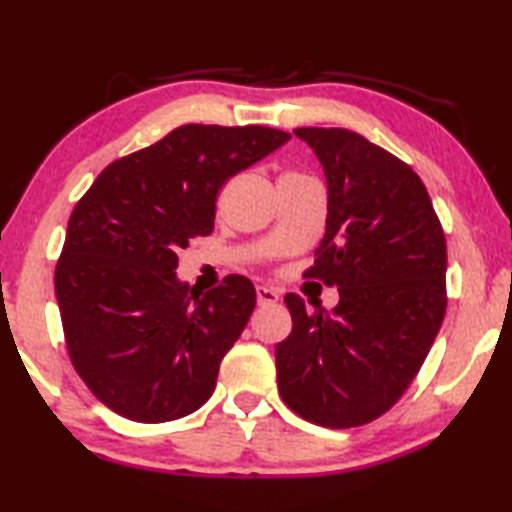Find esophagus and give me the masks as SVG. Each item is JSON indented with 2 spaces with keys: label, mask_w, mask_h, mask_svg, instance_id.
<instances>
[{
  "label": "esophagus",
  "mask_w": 512,
  "mask_h": 512,
  "mask_svg": "<svg viewBox=\"0 0 512 512\" xmlns=\"http://www.w3.org/2000/svg\"><path fill=\"white\" fill-rule=\"evenodd\" d=\"M278 301V292L271 290V287L266 285H257V304L259 306H271Z\"/></svg>",
  "instance_id": "34e87169"
}]
</instances>
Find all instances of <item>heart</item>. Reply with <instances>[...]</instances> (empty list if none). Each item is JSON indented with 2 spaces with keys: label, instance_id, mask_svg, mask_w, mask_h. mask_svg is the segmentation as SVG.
Segmentation results:
<instances>
[{
  "label": "heart",
  "instance_id": "heart-1",
  "mask_svg": "<svg viewBox=\"0 0 512 512\" xmlns=\"http://www.w3.org/2000/svg\"><path fill=\"white\" fill-rule=\"evenodd\" d=\"M290 174H294V171H290ZM285 176H287V174H285Z\"/></svg>",
  "mask_w": 512,
  "mask_h": 512
}]
</instances>
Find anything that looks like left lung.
Segmentation results:
<instances>
[{"label":"left lung","mask_w":512,"mask_h":512,"mask_svg":"<svg viewBox=\"0 0 512 512\" xmlns=\"http://www.w3.org/2000/svg\"><path fill=\"white\" fill-rule=\"evenodd\" d=\"M327 176V232L308 278L338 287L331 313L287 294L276 345L287 408L329 429L387 413L427 359L448 306L445 234L420 176L362 134L299 127Z\"/></svg>","instance_id":"obj_1"}]
</instances>
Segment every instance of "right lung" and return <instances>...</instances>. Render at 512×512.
<instances>
[{
	"label": "right lung",
	"mask_w": 512,
	"mask_h": 512,
	"mask_svg": "<svg viewBox=\"0 0 512 512\" xmlns=\"http://www.w3.org/2000/svg\"><path fill=\"white\" fill-rule=\"evenodd\" d=\"M287 139L262 125H183L109 164L76 204L55 297L71 364L113 413L171 422L213 394L257 294L246 276L197 294L176 278L178 250L213 232L220 187Z\"/></svg>",
	"instance_id": "obj_1"
}]
</instances>
